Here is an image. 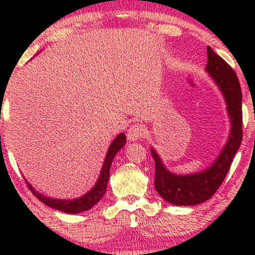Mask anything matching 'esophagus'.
Returning <instances> with one entry per match:
<instances>
[{
	"instance_id": "1",
	"label": "esophagus",
	"mask_w": 255,
	"mask_h": 255,
	"mask_svg": "<svg viewBox=\"0 0 255 255\" xmlns=\"http://www.w3.org/2000/svg\"><path fill=\"white\" fill-rule=\"evenodd\" d=\"M145 133V128H142L140 124H134L132 127L128 128V139L130 141H137L138 139H140Z\"/></svg>"
}]
</instances>
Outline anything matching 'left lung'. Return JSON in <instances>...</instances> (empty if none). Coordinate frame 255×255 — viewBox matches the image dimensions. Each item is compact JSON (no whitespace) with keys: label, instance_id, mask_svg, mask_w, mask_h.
Wrapping results in <instances>:
<instances>
[{"label":"left lung","instance_id":"1","mask_svg":"<svg viewBox=\"0 0 255 255\" xmlns=\"http://www.w3.org/2000/svg\"><path fill=\"white\" fill-rule=\"evenodd\" d=\"M207 51L208 64L205 71L224 97L231 128L228 140L215 161L204 170L196 173L176 174L172 172L162 162L158 152L151 147V154L155 162V190L163 200L176 207L196 205L208 201L224 181L242 144L243 95L239 80L235 71L210 46H208Z\"/></svg>","mask_w":255,"mask_h":255}]
</instances>
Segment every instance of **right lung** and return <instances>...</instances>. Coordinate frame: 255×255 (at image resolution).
Listing matches in <instances>:
<instances>
[{
    "label": "right lung",
    "mask_w": 255,
    "mask_h": 255,
    "mask_svg": "<svg viewBox=\"0 0 255 255\" xmlns=\"http://www.w3.org/2000/svg\"><path fill=\"white\" fill-rule=\"evenodd\" d=\"M38 53H39V52H38ZM125 142H127V135H125V133L122 132V133L116 135V138L114 139L113 142H111L109 146V148H108L107 155L106 158H104V162L102 165V169H101V173L96 183L92 187V189H89L86 194H83L82 196L80 197L73 198V200H61V198L45 196V195L41 193H38V191L27 182L25 177H24V179H25L27 187H29V189L32 191L34 196H36L38 200L43 202L45 205H47V207H51L53 209H57L59 211L72 215L87 211L89 210V209H92L94 205L99 203L101 198L103 197V195L106 194L107 184L110 176V166L111 163H113V160L115 156H116L117 153L121 151V148L124 147Z\"/></svg>",
    "instance_id": "obj_1"
}]
</instances>
